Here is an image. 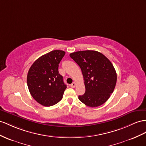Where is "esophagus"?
Segmentation results:
<instances>
[{"label": "esophagus", "instance_id": "34e87169", "mask_svg": "<svg viewBox=\"0 0 146 146\" xmlns=\"http://www.w3.org/2000/svg\"><path fill=\"white\" fill-rule=\"evenodd\" d=\"M76 83H74V82H73V83H72V84H70V86L72 87V88H75V86H76Z\"/></svg>", "mask_w": 146, "mask_h": 146}]
</instances>
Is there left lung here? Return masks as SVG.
Instances as JSON below:
<instances>
[{
    "instance_id": "1",
    "label": "left lung",
    "mask_w": 146,
    "mask_h": 146,
    "mask_svg": "<svg viewBox=\"0 0 146 146\" xmlns=\"http://www.w3.org/2000/svg\"><path fill=\"white\" fill-rule=\"evenodd\" d=\"M70 56L80 66L84 78L86 92L78 97L80 101L91 107L102 105L117 83V73L111 62L95 50L78 51Z\"/></svg>"
}]
</instances>
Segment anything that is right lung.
<instances>
[{"label":"right lung","instance_id":"add662e5","mask_svg":"<svg viewBox=\"0 0 146 146\" xmlns=\"http://www.w3.org/2000/svg\"><path fill=\"white\" fill-rule=\"evenodd\" d=\"M65 52L55 50L43 55L33 63L27 75L29 92L42 106L49 107L60 101L66 88L58 73V64Z\"/></svg>","mask_w":146,"mask_h":146}]
</instances>
